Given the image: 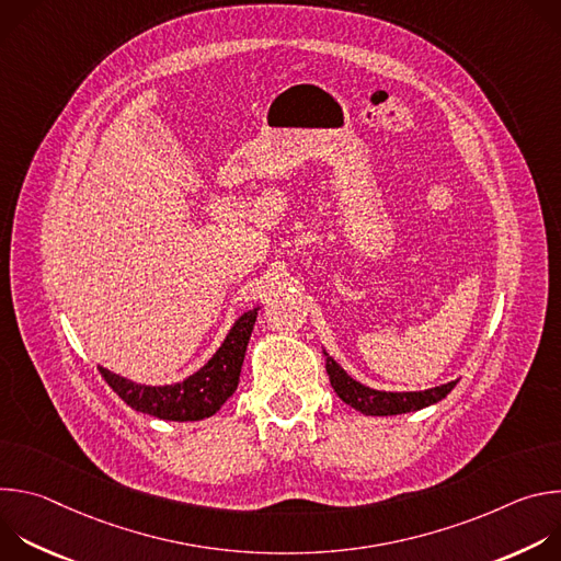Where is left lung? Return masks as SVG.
<instances>
[{"label":"left lung","mask_w":561,"mask_h":561,"mask_svg":"<svg viewBox=\"0 0 561 561\" xmlns=\"http://www.w3.org/2000/svg\"><path fill=\"white\" fill-rule=\"evenodd\" d=\"M324 357H327V373H329L331 386L335 388L342 402H346L348 407H353L364 415H402V413L426 409L431 404H437L439 399H444L457 383V381H450V383L435 386L420 392H383V390H373L355 381L353 377H348L340 368V364L333 357H329L327 351H324Z\"/></svg>","instance_id":"8db88e82"}]
</instances>
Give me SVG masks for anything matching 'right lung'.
<instances>
[{
    "label": "right lung",
    "mask_w": 561,
    "mask_h": 561,
    "mask_svg": "<svg viewBox=\"0 0 561 561\" xmlns=\"http://www.w3.org/2000/svg\"><path fill=\"white\" fill-rule=\"evenodd\" d=\"M257 319V308L244 312L230 329L213 359L188 379L171 386L133 383L100 366L102 377L124 402L146 415L171 422H197L210 417L234 392L242 373L247 346Z\"/></svg>",
    "instance_id": "1"
}]
</instances>
